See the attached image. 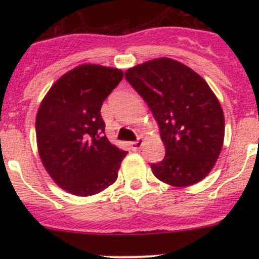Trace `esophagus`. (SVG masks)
I'll list each match as a JSON object with an SVG mask.
<instances>
[{"instance_id": "34e87169", "label": "esophagus", "mask_w": 259, "mask_h": 259, "mask_svg": "<svg viewBox=\"0 0 259 259\" xmlns=\"http://www.w3.org/2000/svg\"><path fill=\"white\" fill-rule=\"evenodd\" d=\"M143 144H144V139H143V138H139V139H138L137 142L130 143V145H132V148L134 149V150H138V149L142 148Z\"/></svg>"}]
</instances>
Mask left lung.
<instances>
[{
    "mask_svg": "<svg viewBox=\"0 0 259 259\" xmlns=\"http://www.w3.org/2000/svg\"><path fill=\"white\" fill-rule=\"evenodd\" d=\"M153 111L165 158L153 174L171 187L199 183L215 165L224 142V114L207 81L187 65L159 57L125 71Z\"/></svg>",
    "mask_w": 259,
    "mask_h": 259,
    "instance_id": "obj_1",
    "label": "left lung"
}]
</instances>
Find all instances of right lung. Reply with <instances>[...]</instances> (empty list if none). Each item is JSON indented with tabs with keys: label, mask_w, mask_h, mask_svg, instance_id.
Masks as SVG:
<instances>
[{
	"label": "right lung",
	"mask_w": 259,
	"mask_h": 259,
	"mask_svg": "<svg viewBox=\"0 0 259 259\" xmlns=\"http://www.w3.org/2000/svg\"><path fill=\"white\" fill-rule=\"evenodd\" d=\"M122 76L116 67L79 65L55 81L38 106V155L67 193L89 197L116 182L127 151L109 142L100 109Z\"/></svg>",
	"instance_id": "add662e5"
}]
</instances>
